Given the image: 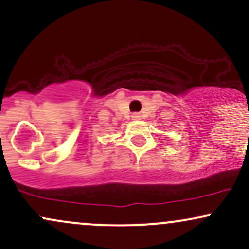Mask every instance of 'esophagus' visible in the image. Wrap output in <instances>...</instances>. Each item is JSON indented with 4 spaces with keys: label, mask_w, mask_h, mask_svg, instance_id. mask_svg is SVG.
Here are the masks:
<instances>
[{
    "label": "esophagus",
    "mask_w": 249,
    "mask_h": 249,
    "mask_svg": "<svg viewBox=\"0 0 249 249\" xmlns=\"http://www.w3.org/2000/svg\"><path fill=\"white\" fill-rule=\"evenodd\" d=\"M132 119H134V121H139V119L142 118V115L141 113H138V112H134V113H132Z\"/></svg>",
    "instance_id": "obj_1"
}]
</instances>
